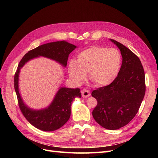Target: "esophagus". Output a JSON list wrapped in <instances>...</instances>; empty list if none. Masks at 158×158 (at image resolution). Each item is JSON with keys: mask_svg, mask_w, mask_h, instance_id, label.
I'll return each instance as SVG.
<instances>
[{"mask_svg": "<svg viewBox=\"0 0 158 158\" xmlns=\"http://www.w3.org/2000/svg\"><path fill=\"white\" fill-rule=\"evenodd\" d=\"M81 93H82V97L84 98H86L88 97H89L90 95V92L89 90L86 89H84L83 90H82V92H81Z\"/></svg>", "mask_w": 158, "mask_h": 158, "instance_id": "esophagus-1", "label": "esophagus"}]
</instances>
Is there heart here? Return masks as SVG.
Wrapping results in <instances>:
<instances>
[{"label": "heart", "instance_id": "1", "mask_svg": "<svg viewBox=\"0 0 158 158\" xmlns=\"http://www.w3.org/2000/svg\"><path fill=\"white\" fill-rule=\"evenodd\" d=\"M121 55L117 49L92 46L80 52L76 61L69 63L70 78L76 84L83 82L86 73L92 82L98 86L112 83L121 68Z\"/></svg>", "mask_w": 158, "mask_h": 158}]
</instances>
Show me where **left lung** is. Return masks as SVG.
<instances>
[{
  "mask_svg": "<svg viewBox=\"0 0 158 158\" xmlns=\"http://www.w3.org/2000/svg\"><path fill=\"white\" fill-rule=\"evenodd\" d=\"M120 49L122 65L116 78L106 86L94 90L98 104L92 115L99 125L117 130L135 117L146 92L145 74L139 58L127 47L110 39Z\"/></svg>",
  "mask_w": 158,
  "mask_h": 158,
  "instance_id": "1",
  "label": "left lung"
}]
</instances>
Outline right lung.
Returning <instances> with one entry per match:
<instances>
[{
  "label": "right lung",
  "mask_w": 158,
  "mask_h": 158,
  "mask_svg": "<svg viewBox=\"0 0 158 158\" xmlns=\"http://www.w3.org/2000/svg\"><path fill=\"white\" fill-rule=\"evenodd\" d=\"M76 46L61 41L41 45L33 49L23 56L14 75V89L18 105L22 114L31 125L44 131H53L63 127L70 117L71 104L76 97L81 98L79 88H60L50 106L44 109L33 110L23 103L19 93V73L27 61L37 56H44L54 60L63 66L67 64L69 55Z\"/></svg>",
  "instance_id": "obj_1"
}]
</instances>
